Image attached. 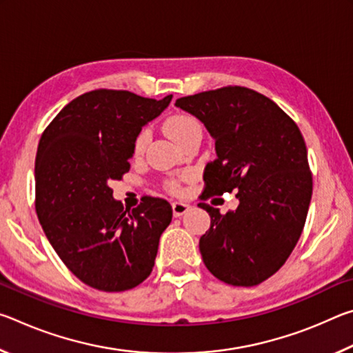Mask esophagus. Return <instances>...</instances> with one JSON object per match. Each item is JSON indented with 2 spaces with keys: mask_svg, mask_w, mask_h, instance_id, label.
I'll return each mask as SVG.
<instances>
[{
  "mask_svg": "<svg viewBox=\"0 0 353 353\" xmlns=\"http://www.w3.org/2000/svg\"><path fill=\"white\" fill-rule=\"evenodd\" d=\"M171 205H172V213H174V216H182V214L187 213L190 208V204L185 201H174Z\"/></svg>",
  "mask_w": 353,
  "mask_h": 353,
  "instance_id": "34e87169",
  "label": "esophagus"
}]
</instances>
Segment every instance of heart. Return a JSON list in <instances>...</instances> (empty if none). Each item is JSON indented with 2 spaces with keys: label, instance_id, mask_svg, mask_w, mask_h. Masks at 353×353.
Returning <instances> with one entry per match:
<instances>
[{
  "label": "heart",
  "instance_id": "heart-1",
  "mask_svg": "<svg viewBox=\"0 0 353 353\" xmlns=\"http://www.w3.org/2000/svg\"><path fill=\"white\" fill-rule=\"evenodd\" d=\"M198 126H199V123L196 121L193 117L185 115V113H177V115H172L166 119V123H165L166 132H168L171 139L176 141L181 139L182 135L187 134L188 130L198 128ZM149 140H151V134H149V130L148 129L140 130L134 141V154L140 155L143 151H145V148L148 146Z\"/></svg>",
  "mask_w": 353,
  "mask_h": 353
}]
</instances>
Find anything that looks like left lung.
Masks as SVG:
<instances>
[{
    "instance_id": "obj_1",
    "label": "left lung",
    "mask_w": 353,
    "mask_h": 353,
    "mask_svg": "<svg viewBox=\"0 0 353 353\" xmlns=\"http://www.w3.org/2000/svg\"><path fill=\"white\" fill-rule=\"evenodd\" d=\"M204 124L216 159L204 171L202 199L236 191V210L210 214L199 240L207 270L234 286H254L276 274L305 225L313 179L297 124L246 87H224L176 101Z\"/></svg>"
}]
</instances>
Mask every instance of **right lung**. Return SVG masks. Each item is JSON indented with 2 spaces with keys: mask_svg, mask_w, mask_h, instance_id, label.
I'll list each match as a JSON object with an SVG mask.
<instances>
[{
  "mask_svg": "<svg viewBox=\"0 0 353 353\" xmlns=\"http://www.w3.org/2000/svg\"><path fill=\"white\" fill-rule=\"evenodd\" d=\"M171 99L93 90L65 105L41 135L35 210L65 266L92 288L130 290L152 271L172 218L170 202L143 196L124 210L110 183L129 171L135 137Z\"/></svg>",
  "mask_w": 353,
  "mask_h": 353,
  "instance_id": "obj_1",
  "label": "right lung"
}]
</instances>
